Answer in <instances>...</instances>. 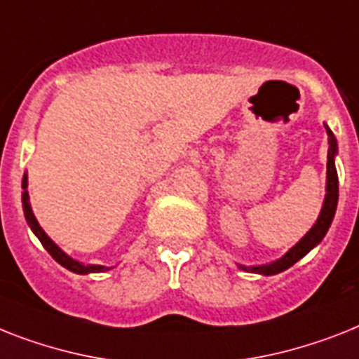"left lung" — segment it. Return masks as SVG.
<instances>
[{
    "mask_svg": "<svg viewBox=\"0 0 359 359\" xmlns=\"http://www.w3.org/2000/svg\"><path fill=\"white\" fill-rule=\"evenodd\" d=\"M326 134H328V162H326V194L325 201H323V208L319 212V217L313 223L308 232L302 236L301 240L297 241L295 245L291 247L284 256H280L278 260L269 262V264L262 265H241L238 264L241 271L245 273H256V275H278L282 271L290 269L291 265L304 258L313 247H317L326 236L328 229H330L334 215H336L337 199H339V184H337V170H336V156H337V140L330 127L325 123Z\"/></svg>",
    "mask_w": 359,
    "mask_h": 359,
    "instance_id": "left-lung-1",
    "label": "left lung"
}]
</instances>
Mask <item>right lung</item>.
Listing matches in <instances>:
<instances>
[{
  "mask_svg": "<svg viewBox=\"0 0 359 359\" xmlns=\"http://www.w3.org/2000/svg\"><path fill=\"white\" fill-rule=\"evenodd\" d=\"M22 205H23V215H25V221H27L29 229L33 230V234L36 236L38 240H40V243L43 245V249L48 250L49 255L53 256L55 260L58 262V264L62 265V267H66L68 271H72V273H77V275H90V273H104V271L112 269V267H107V265H97V264H83V262L75 260V258H72L69 255H66L60 247L55 243L51 238H49L46 232H43V229L40 226V223H38V219L34 217L33 214V208H31V201H29V191H27V173H23V180H22Z\"/></svg>",
  "mask_w": 359,
  "mask_h": 359,
  "instance_id": "1",
  "label": "right lung"
}]
</instances>
